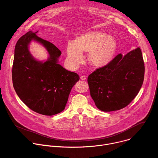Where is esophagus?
<instances>
[{
  "label": "esophagus",
  "instance_id": "obj_1",
  "mask_svg": "<svg viewBox=\"0 0 158 158\" xmlns=\"http://www.w3.org/2000/svg\"><path fill=\"white\" fill-rule=\"evenodd\" d=\"M80 79L82 80H86V77L84 76V75H82L80 77Z\"/></svg>",
  "mask_w": 158,
  "mask_h": 158
}]
</instances>
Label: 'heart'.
Wrapping results in <instances>:
<instances>
[{"label":"heart","instance_id":"b5f03b06","mask_svg":"<svg viewBox=\"0 0 158 158\" xmlns=\"http://www.w3.org/2000/svg\"><path fill=\"white\" fill-rule=\"evenodd\" d=\"M117 48L114 38L101 31H88L77 38L74 44H69L67 57L70 64L77 66L83 61V53H88L91 65L103 67L112 60Z\"/></svg>","mask_w":158,"mask_h":158}]
</instances>
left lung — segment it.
Returning a JSON list of instances; mask_svg holds the SVG:
<instances>
[{
	"mask_svg": "<svg viewBox=\"0 0 158 158\" xmlns=\"http://www.w3.org/2000/svg\"><path fill=\"white\" fill-rule=\"evenodd\" d=\"M144 76V64L140 48L124 56L119 53L109 64L88 76L90 95L97 107L103 111L121 110L136 97Z\"/></svg>",
	"mask_w": 158,
	"mask_h": 158,
	"instance_id": "obj_1",
	"label": "left lung"
}]
</instances>
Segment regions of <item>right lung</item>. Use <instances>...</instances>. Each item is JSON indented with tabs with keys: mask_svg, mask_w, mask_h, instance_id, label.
Returning <instances> with one entry per match:
<instances>
[{
	"mask_svg": "<svg viewBox=\"0 0 158 158\" xmlns=\"http://www.w3.org/2000/svg\"><path fill=\"white\" fill-rule=\"evenodd\" d=\"M28 31L17 41L12 66L14 88L20 99L31 110L52 116L65 108L70 91L79 75L58 64L61 51L53 44ZM31 40L42 44L49 53L45 62L35 60L28 50Z\"/></svg>",
	"mask_w": 158,
	"mask_h": 158,
	"instance_id": "obj_1",
	"label": "right lung"
}]
</instances>
